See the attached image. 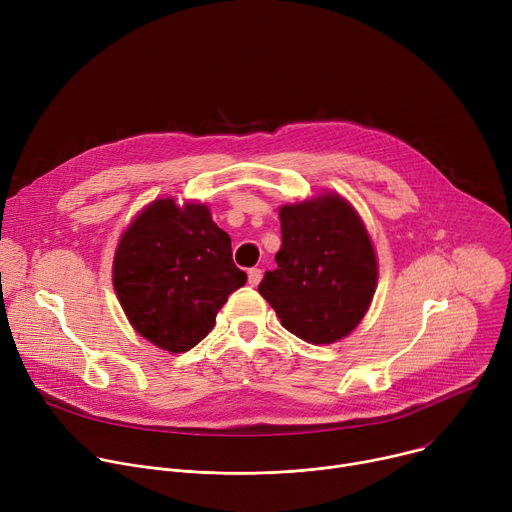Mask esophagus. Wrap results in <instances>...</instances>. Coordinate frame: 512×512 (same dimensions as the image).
<instances>
[{"label":"esophagus","mask_w":512,"mask_h":512,"mask_svg":"<svg viewBox=\"0 0 512 512\" xmlns=\"http://www.w3.org/2000/svg\"><path fill=\"white\" fill-rule=\"evenodd\" d=\"M249 286H257L259 282H261V277H263V271L259 269V267H253V269H249Z\"/></svg>","instance_id":"34e87169"}]
</instances>
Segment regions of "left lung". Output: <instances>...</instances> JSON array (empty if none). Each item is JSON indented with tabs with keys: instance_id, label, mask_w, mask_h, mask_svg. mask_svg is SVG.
Returning a JSON list of instances; mask_svg holds the SVG:
<instances>
[{
	"instance_id": "left-lung-1",
	"label": "left lung",
	"mask_w": 512,
	"mask_h": 512,
	"mask_svg": "<svg viewBox=\"0 0 512 512\" xmlns=\"http://www.w3.org/2000/svg\"><path fill=\"white\" fill-rule=\"evenodd\" d=\"M277 269L259 294L284 327L312 345L347 337L365 316L378 284V259L359 214L339 194L280 208Z\"/></svg>"
}]
</instances>
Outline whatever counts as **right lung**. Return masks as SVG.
I'll return each mask as SVG.
<instances>
[{"instance_id": "obj_1", "label": "right lung", "mask_w": 512, "mask_h": 512, "mask_svg": "<svg viewBox=\"0 0 512 512\" xmlns=\"http://www.w3.org/2000/svg\"><path fill=\"white\" fill-rule=\"evenodd\" d=\"M116 296L134 331L169 353L196 347L247 273L208 206L155 200L122 235L112 267Z\"/></svg>"}]
</instances>
